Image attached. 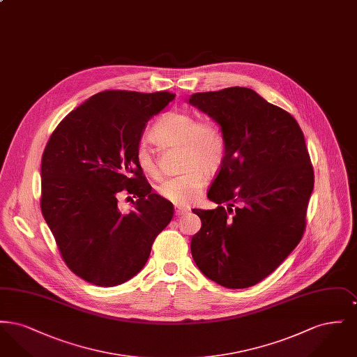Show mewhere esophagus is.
<instances>
[{
  "mask_svg": "<svg viewBox=\"0 0 357 357\" xmlns=\"http://www.w3.org/2000/svg\"><path fill=\"white\" fill-rule=\"evenodd\" d=\"M187 213H188L187 208H183V207H175V215H176V217L186 215Z\"/></svg>",
  "mask_w": 357,
  "mask_h": 357,
  "instance_id": "1",
  "label": "esophagus"
}]
</instances>
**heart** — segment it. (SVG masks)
I'll use <instances>...</instances> for the list:
<instances>
[{
    "instance_id": "obj_1",
    "label": "heart",
    "mask_w": 357,
    "mask_h": 357,
    "mask_svg": "<svg viewBox=\"0 0 357 357\" xmlns=\"http://www.w3.org/2000/svg\"><path fill=\"white\" fill-rule=\"evenodd\" d=\"M153 136L169 146H182L183 167L186 172L165 179L158 192L175 204L192 202L204 185V174L220 170L226 153V142L218 126L211 121H198L187 112H169L155 123ZM139 169L151 178H158L160 171L153 150L147 143L136 150Z\"/></svg>"
}]
</instances>
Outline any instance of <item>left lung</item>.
I'll return each mask as SVG.
<instances>
[{"instance_id":"8db88e82","label":"left lung","mask_w":357,"mask_h":357,"mask_svg":"<svg viewBox=\"0 0 357 357\" xmlns=\"http://www.w3.org/2000/svg\"><path fill=\"white\" fill-rule=\"evenodd\" d=\"M187 102L214 120L226 142L207 192L218 207L192 208L202 227L191 239V255L199 271L222 287H253L304 234L313 191L304 134L290 114L250 88L198 92Z\"/></svg>"}]
</instances>
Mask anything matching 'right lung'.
Masks as SVG:
<instances>
[{
	"label": "right lung",
	"instance_id": "1",
	"mask_svg": "<svg viewBox=\"0 0 357 357\" xmlns=\"http://www.w3.org/2000/svg\"><path fill=\"white\" fill-rule=\"evenodd\" d=\"M175 93L99 92L53 131L41 159V211L69 269L86 282L116 287L143 269L172 204L153 192L136 163L149 120ZM120 190L133 210L117 207Z\"/></svg>",
	"mask_w": 357,
	"mask_h": 357
}]
</instances>
